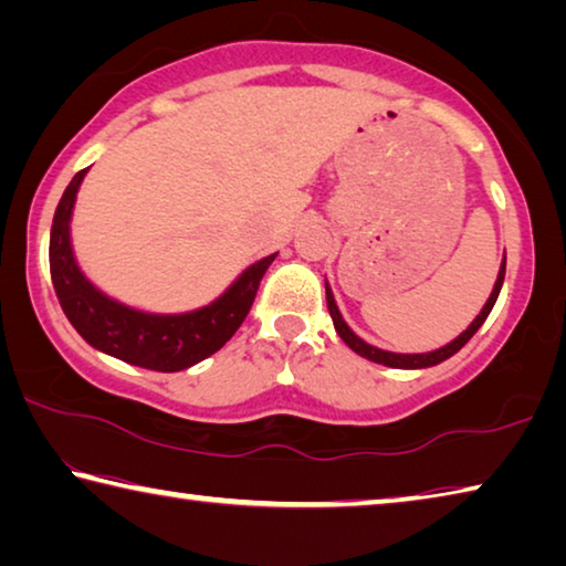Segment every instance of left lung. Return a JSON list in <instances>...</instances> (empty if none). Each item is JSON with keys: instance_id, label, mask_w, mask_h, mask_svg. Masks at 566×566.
Masks as SVG:
<instances>
[{"instance_id": "1", "label": "left lung", "mask_w": 566, "mask_h": 566, "mask_svg": "<svg viewBox=\"0 0 566 566\" xmlns=\"http://www.w3.org/2000/svg\"><path fill=\"white\" fill-rule=\"evenodd\" d=\"M504 266H506V262H502V270H500V276H496V284H494V290H492V296H490V300H486L484 310L479 312V317H476L472 324H469V329L459 334V337H457L454 342H449L447 347L437 349V352H429V354H395V352H381V349H377V347H369L367 342H361V339L357 337V334H354V332L347 327V324H344L342 314H339V310H337V304H334V296H332L329 284H327V306H329V314H332L334 329H337V334H339V337L344 339V344H347L349 349H354V352L359 354V357L369 359V361L385 364V367H395V369H421V367H434V364L449 359V357H452V354H457L459 349H462L464 344L474 337L476 329L482 327L484 319L490 317L492 306H494V302H496V296H500L502 282H504Z\"/></svg>"}]
</instances>
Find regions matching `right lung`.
Masks as SVG:
<instances>
[{
    "instance_id": "add662e5",
    "label": "right lung",
    "mask_w": 566,
    "mask_h": 566,
    "mask_svg": "<svg viewBox=\"0 0 566 566\" xmlns=\"http://www.w3.org/2000/svg\"><path fill=\"white\" fill-rule=\"evenodd\" d=\"M87 169H80L56 205L50 234L52 284L66 319L94 349L134 367L179 371L212 357L242 327L256 290L274 256L256 262L214 304L189 314H145L109 300L84 280L70 244V217L76 189Z\"/></svg>"
}]
</instances>
